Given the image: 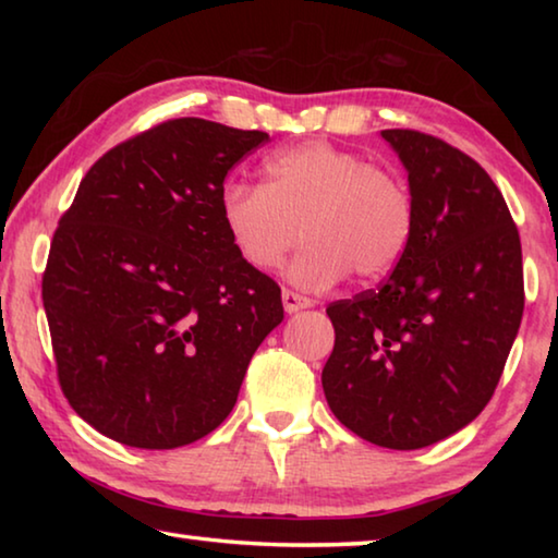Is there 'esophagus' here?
I'll use <instances>...</instances> for the list:
<instances>
[{
    "mask_svg": "<svg viewBox=\"0 0 558 558\" xmlns=\"http://www.w3.org/2000/svg\"><path fill=\"white\" fill-rule=\"evenodd\" d=\"M282 307H286L288 315H295V313H300V310L313 307V300L302 298V295H298V292H292V290H282Z\"/></svg>",
    "mask_w": 558,
    "mask_h": 558,
    "instance_id": "obj_1",
    "label": "esophagus"
}]
</instances>
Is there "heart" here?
Segmentation results:
<instances>
[{"instance_id": "heart-1", "label": "heart", "mask_w": 558, "mask_h": 558, "mask_svg": "<svg viewBox=\"0 0 558 558\" xmlns=\"http://www.w3.org/2000/svg\"><path fill=\"white\" fill-rule=\"evenodd\" d=\"M219 216L235 253L260 272L278 270L305 239L288 270L305 290L332 288L349 272L359 280L389 276L415 223L399 174L319 140L272 153L263 184H226Z\"/></svg>"}]
</instances>
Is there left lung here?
Segmentation results:
<instances>
[{
  "label": "left lung",
  "mask_w": 558,
  "mask_h": 558,
  "mask_svg": "<svg viewBox=\"0 0 558 558\" xmlns=\"http://www.w3.org/2000/svg\"><path fill=\"white\" fill-rule=\"evenodd\" d=\"M381 137L409 174L413 235L379 288L327 307L335 349L323 389L359 438L418 450L493 399L524 313L522 243L475 159L415 130Z\"/></svg>",
  "instance_id": "1"
}]
</instances>
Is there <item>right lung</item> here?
Wrapping results in <instances>:
<instances>
[{
	"instance_id": "right-lung-1",
	"label": "right lung",
	"mask_w": 558,
	"mask_h": 558,
	"mask_svg": "<svg viewBox=\"0 0 558 558\" xmlns=\"http://www.w3.org/2000/svg\"><path fill=\"white\" fill-rule=\"evenodd\" d=\"M266 132L179 118L88 169L44 272L59 381L83 421L172 450L231 413L251 356L282 323L280 288L226 235L229 169Z\"/></svg>"
}]
</instances>
